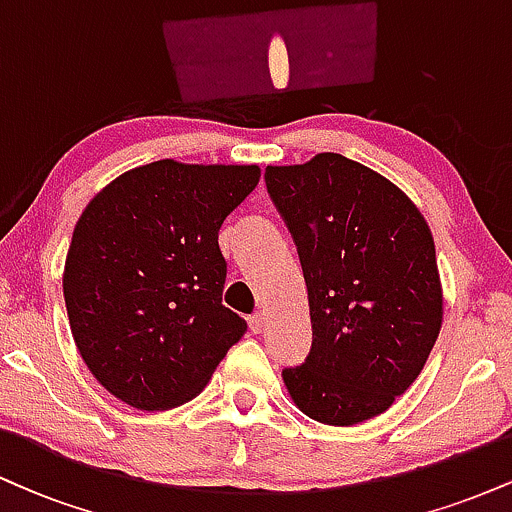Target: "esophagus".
<instances>
[{"label":"esophagus","mask_w":512,"mask_h":512,"mask_svg":"<svg viewBox=\"0 0 512 512\" xmlns=\"http://www.w3.org/2000/svg\"><path fill=\"white\" fill-rule=\"evenodd\" d=\"M248 325H250V330H252V332H255V334H260V332L264 330V315H262V313H255V315H250Z\"/></svg>","instance_id":"obj_1"}]
</instances>
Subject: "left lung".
<instances>
[{
    "label": "left lung",
    "instance_id": "left-lung-1",
    "mask_svg": "<svg viewBox=\"0 0 512 512\" xmlns=\"http://www.w3.org/2000/svg\"><path fill=\"white\" fill-rule=\"evenodd\" d=\"M264 182L296 243L313 346L281 370L310 419L354 426L419 378L443 322L436 245L399 187L342 154L267 166Z\"/></svg>",
    "mask_w": 512,
    "mask_h": 512
}]
</instances>
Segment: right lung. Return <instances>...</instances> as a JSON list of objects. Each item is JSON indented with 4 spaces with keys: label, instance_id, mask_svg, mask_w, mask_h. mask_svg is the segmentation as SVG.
<instances>
[{
    "label": "right lung",
    "instance_id": "right-lung-1",
    "mask_svg": "<svg viewBox=\"0 0 512 512\" xmlns=\"http://www.w3.org/2000/svg\"><path fill=\"white\" fill-rule=\"evenodd\" d=\"M257 166L156 161L110 182L76 221L62 289L76 349L144 411L190 402L248 325L221 303L219 228Z\"/></svg>",
    "mask_w": 512,
    "mask_h": 512
}]
</instances>
